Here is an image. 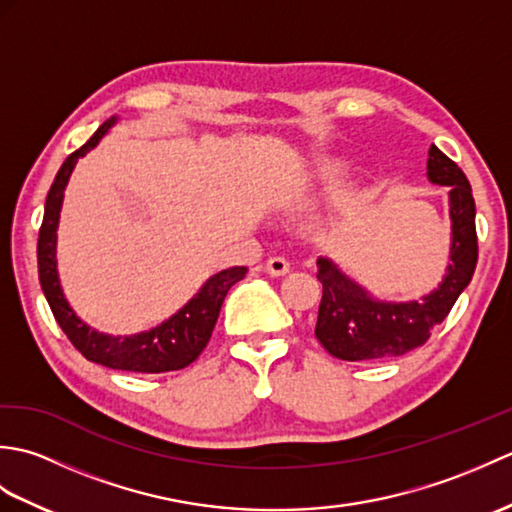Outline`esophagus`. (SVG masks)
<instances>
[{"mask_svg":"<svg viewBox=\"0 0 512 512\" xmlns=\"http://www.w3.org/2000/svg\"><path fill=\"white\" fill-rule=\"evenodd\" d=\"M266 273L273 277H284L290 273V264L284 257H270L266 262Z\"/></svg>","mask_w":512,"mask_h":512,"instance_id":"esophagus-1","label":"esophagus"}]
</instances>
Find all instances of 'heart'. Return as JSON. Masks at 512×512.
<instances>
[{"label": "heart", "instance_id": "1", "mask_svg": "<svg viewBox=\"0 0 512 512\" xmlns=\"http://www.w3.org/2000/svg\"><path fill=\"white\" fill-rule=\"evenodd\" d=\"M352 165L347 158H330L323 160L319 165V178L323 182H341L343 178L350 176Z\"/></svg>", "mask_w": 512, "mask_h": 512}]
</instances>
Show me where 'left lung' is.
<instances>
[{"mask_svg": "<svg viewBox=\"0 0 512 512\" xmlns=\"http://www.w3.org/2000/svg\"><path fill=\"white\" fill-rule=\"evenodd\" d=\"M431 184L449 187L451 250L438 288L411 301H385L347 277L330 257L317 259L323 299L314 336L332 356L352 363H372L416 350L431 336L471 284L477 264L475 200L462 169L431 145L427 158Z\"/></svg>", "mask_w": 512, "mask_h": 512, "instance_id": "left-lung-1", "label": "left lung"}]
</instances>
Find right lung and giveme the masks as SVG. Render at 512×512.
Returning a JSON list of instances; mask_svg holds the SVG:
<instances>
[{
  "label": "right lung",
  "mask_w": 512,
  "mask_h": 512,
  "mask_svg": "<svg viewBox=\"0 0 512 512\" xmlns=\"http://www.w3.org/2000/svg\"><path fill=\"white\" fill-rule=\"evenodd\" d=\"M118 118L112 116L105 121L94 136L81 149L65 158L57 178L46 198V211L39 228L37 242V262H39V281L41 290L48 299V306L54 319L61 325L65 336L88 361L99 363L103 367L123 369V372H140V374H162L176 372L191 365L202 354L211 339L215 321L220 317V308L224 303L226 292L237 281H242L248 273L246 266H233L220 270L202 284V288L184 303V306L171 314L167 321L145 332L129 336H112L92 330L88 323H83L76 312L70 308L65 299L57 270V228L63 206V193L68 187L72 169L76 160L83 158L101 143V138L116 125Z\"/></svg>",
  "instance_id": "add662e5"
}]
</instances>
